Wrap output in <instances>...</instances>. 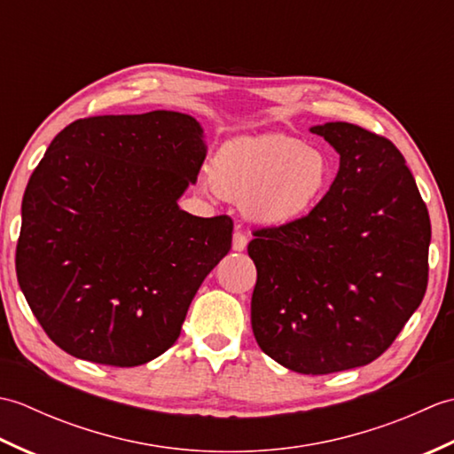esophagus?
<instances>
[{
    "label": "esophagus",
    "instance_id": "34e87169",
    "mask_svg": "<svg viewBox=\"0 0 454 454\" xmlns=\"http://www.w3.org/2000/svg\"><path fill=\"white\" fill-rule=\"evenodd\" d=\"M246 247H247V236L244 232H239V230H236L232 236V249L234 252H244Z\"/></svg>",
    "mask_w": 454,
    "mask_h": 454
}]
</instances>
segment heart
I'll return each mask as SVG.
<instances>
[{
	"instance_id": "1",
	"label": "heart",
	"mask_w": 454,
	"mask_h": 454,
	"mask_svg": "<svg viewBox=\"0 0 454 454\" xmlns=\"http://www.w3.org/2000/svg\"><path fill=\"white\" fill-rule=\"evenodd\" d=\"M330 181L332 161L322 150L286 134H259L226 142L202 189L242 205L257 224L285 226L308 215Z\"/></svg>"
}]
</instances>
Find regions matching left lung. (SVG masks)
<instances>
[{
	"label": "left lung",
	"instance_id": "left-lung-1",
	"mask_svg": "<svg viewBox=\"0 0 454 454\" xmlns=\"http://www.w3.org/2000/svg\"><path fill=\"white\" fill-rule=\"evenodd\" d=\"M310 132L340 153V169L306 216L254 232L252 327L278 364L330 374L380 356L418 310L431 222L390 140L351 122Z\"/></svg>",
	"mask_w": 454,
	"mask_h": 454
}]
</instances>
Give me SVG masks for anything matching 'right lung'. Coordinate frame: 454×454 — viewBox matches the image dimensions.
Masks as SVG:
<instances>
[{
	"label": "right lung",
	"instance_id": "right-lung-1",
	"mask_svg": "<svg viewBox=\"0 0 454 454\" xmlns=\"http://www.w3.org/2000/svg\"><path fill=\"white\" fill-rule=\"evenodd\" d=\"M207 158L185 113L103 114L58 134L21 207L17 281L51 340L78 359L138 366L177 341L232 220L177 200Z\"/></svg>",
	"mask_w": 454,
	"mask_h": 454
}]
</instances>
